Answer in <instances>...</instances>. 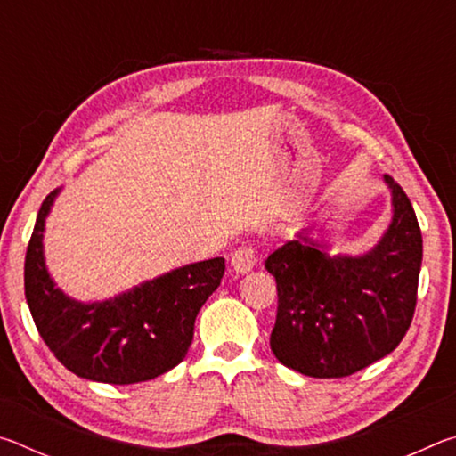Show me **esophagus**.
I'll return each instance as SVG.
<instances>
[{"mask_svg":"<svg viewBox=\"0 0 456 456\" xmlns=\"http://www.w3.org/2000/svg\"><path fill=\"white\" fill-rule=\"evenodd\" d=\"M257 256H256V247L253 245H243L231 256V267H233L235 273H247L251 272L253 265H256Z\"/></svg>","mask_w":456,"mask_h":456,"instance_id":"1","label":"esophagus"}]
</instances>
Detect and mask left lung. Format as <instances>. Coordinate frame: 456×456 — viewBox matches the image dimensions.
I'll use <instances>...</instances> for the list:
<instances>
[{
  "label": "left lung",
  "mask_w": 456,
  "mask_h": 456,
  "mask_svg": "<svg viewBox=\"0 0 456 456\" xmlns=\"http://www.w3.org/2000/svg\"><path fill=\"white\" fill-rule=\"evenodd\" d=\"M392 221L362 256H330L326 241L299 231L265 261L277 283L269 338L283 366L312 378H344L374 364L411 328L422 235L406 192L388 175Z\"/></svg>",
  "instance_id": "8db88e82"
}]
</instances>
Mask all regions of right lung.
Instances as JSON below:
<instances>
[{
    "label": "right lung",
    "instance_id": "add662e5",
    "mask_svg": "<svg viewBox=\"0 0 456 456\" xmlns=\"http://www.w3.org/2000/svg\"><path fill=\"white\" fill-rule=\"evenodd\" d=\"M58 192L40 207L24 267L26 299L45 346L76 376L104 384L146 382L181 364L225 259L176 267L104 302H78L56 288L44 259L45 219Z\"/></svg>",
    "mask_w": 456,
    "mask_h": 456
}]
</instances>
